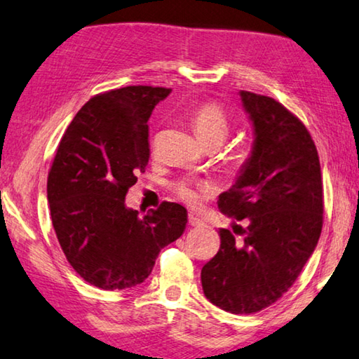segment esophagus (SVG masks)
I'll list each match as a JSON object with an SVG mask.
<instances>
[{"instance_id": "esophagus-1", "label": "esophagus", "mask_w": 359, "mask_h": 359, "mask_svg": "<svg viewBox=\"0 0 359 359\" xmlns=\"http://www.w3.org/2000/svg\"><path fill=\"white\" fill-rule=\"evenodd\" d=\"M189 224L191 225V226H200V225H203V220L198 217V215H195V214H190L189 215Z\"/></svg>"}]
</instances>
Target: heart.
<instances>
[{
	"label": "heart",
	"mask_w": 359,
	"mask_h": 359,
	"mask_svg": "<svg viewBox=\"0 0 359 359\" xmlns=\"http://www.w3.org/2000/svg\"><path fill=\"white\" fill-rule=\"evenodd\" d=\"M190 121L196 135L204 144L214 139L224 142L230 129V123L225 110L219 104H215V102H203V104L198 105L190 113ZM201 191L206 193L208 187L201 185ZM177 193L189 203L198 201V193L189 184H185V182L177 185Z\"/></svg>",
	"instance_id": "heart-1"
}]
</instances>
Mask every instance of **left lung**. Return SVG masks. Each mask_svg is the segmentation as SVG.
<instances>
[{
    "instance_id": "8db88e82",
    "label": "left lung",
    "mask_w": 359,
    "mask_h": 359,
    "mask_svg": "<svg viewBox=\"0 0 359 359\" xmlns=\"http://www.w3.org/2000/svg\"><path fill=\"white\" fill-rule=\"evenodd\" d=\"M240 95L252 121V151L219 208L248 219V229L219 230L220 249L203 266L201 284L210 304L249 315L297 280L320 240L324 206L320 158L305 124L275 99Z\"/></svg>"
}]
</instances>
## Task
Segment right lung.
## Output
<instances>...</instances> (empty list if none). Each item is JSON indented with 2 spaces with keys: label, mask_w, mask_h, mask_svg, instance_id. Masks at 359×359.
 <instances>
[{
  "label": "right lung",
  "mask_w": 359,
  "mask_h": 359,
  "mask_svg": "<svg viewBox=\"0 0 359 359\" xmlns=\"http://www.w3.org/2000/svg\"><path fill=\"white\" fill-rule=\"evenodd\" d=\"M168 88L126 86L84 104L62 137L48 175L50 219L68 264L113 291L144 283L159 251L182 236L187 209L163 201L144 217L126 193L149 164V118Z\"/></svg>",
  "instance_id": "right-lung-1"
}]
</instances>
